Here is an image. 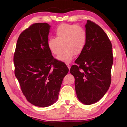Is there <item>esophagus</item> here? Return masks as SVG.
Segmentation results:
<instances>
[{
	"instance_id": "esophagus-1",
	"label": "esophagus",
	"mask_w": 127,
	"mask_h": 127,
	"mask_svg": "<svg viewBox=\"0 0 127 127\" xmlns=\"http://www.w3.org/2000/svg\"><path fill=\"white\" fill-rule=\"evenodd\" d=\"M66 65H67V66H68V69L69 70L70 69V65L68 63H66Z\"/></svg>"
}]
</instances>
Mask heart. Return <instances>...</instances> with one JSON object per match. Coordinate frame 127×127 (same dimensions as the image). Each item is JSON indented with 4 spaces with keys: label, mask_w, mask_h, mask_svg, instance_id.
<instances>
[{
    "label": "heart",
    "mask_w": 127,
    "mask_h": 127,
    "mask_svg": "<svg viewBox=\"0 0 127 127\" xmlns=\"http://www.w3.org/2000/svg\"><path fill=\"white\" fill-rule=\"evenodd\" d=\"M56 38H50L47 46L53 55H58L57 58L66 63L70 62L75 54L81 53L86 46L87 40V33L82 26L63 23L58 26L55 31Z\"/></svg>",
    "instance_id": "b5f03b06"
}]
</instances>
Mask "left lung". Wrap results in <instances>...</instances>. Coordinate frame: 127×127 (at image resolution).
<instances>
[{
  "label": "left lung",
  "mask_w": 127,
  "mask_h": 127,
  "mask_svg": "<svg viewBox=\"0 0 127 127\" xmlns=\"http://www.w3.org/2000/svg\"><path fill=\"white\" fill-rule=\"evenodd\" d=\"M85 27L87 43L70 72L78 99L88 105L98 101L109 88L114 58L111 42L103 29L90 20Z\"/></svg>",
  "instance_id": "1"
}]
</instances>
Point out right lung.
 I'll list each match as a JSON object with an SVG mask.
<instances>
[{"label": "right lung", "instance_id": "right-lung-1", "mask_svg": "<svg viewBox=\"0 0 127 127\" xmlns=\"http://www.w3.org/2000/svg\"><path fill=\"white\" fill-rule=\"evenodd\" d=\"M50 26L36 23L19 36L13 56L15 75L27 100L36 106L47 107L57 100L65 64L52 56L47 46Z\"/></svg>", "mask_w": 127, "mask_h": 127}]
</instances>
